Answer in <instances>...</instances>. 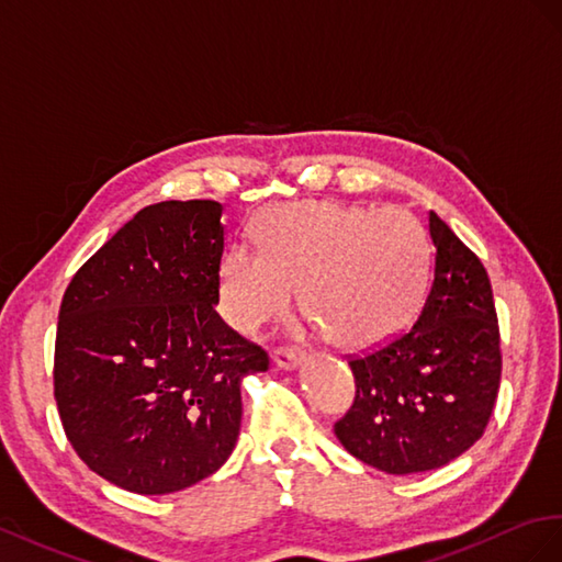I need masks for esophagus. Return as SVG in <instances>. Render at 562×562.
<instances>
[{
	"mask_svg": "<svg viewBox=\"0 0 562 562\" xmlns=\"http://www.w3.org/2000/svg\"><path fill=\"white\" fill-rule=\"evenodd\" d=\"M272 360H276L278 367H282V370H296V367L306 360V356L299 348H292V346H280L276 350V356H272Z\"/></svg>",
	"mask_w": 562,
	"mask_h": 562,
	"instance_id": "esophagus-1",
	"label": "esophagus"
}]
</instances>
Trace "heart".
I'll use <instances>...</instances> for the list:
<instances>
[{
	"label": "heart",
	"mask_w": 562,
	"mask_h": 562,
	"mask_svg": "<svg viewBox=\"0 0 562 562\" xmlns=\"http://www.w3.org/2000/svg\"><path fill=\"white\" fill-rule=\"evenodd\" d=\"M259 251L235 245L221 259V313L243 334L280 323L301 290L303 313L336 346L391 341L419 311L428 239L409 212L308 200L256 221Z\"/></svg>",
	"instance_id": "b5f03b06"
}]
</instances>
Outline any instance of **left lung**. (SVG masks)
Masks as SVG:
<instances>
[{
	"label": "left lung",
	"instance_id": "left-lung-1",
	"mask_svg": "<svg viewBox=\"0 0 562 562\" xmlns=\"http://www.w3.org/2000/svg\"><path fill=\"white\" fill-rule=\"evenodd\" d=\"M428 233L424 306L409 329L348 360L356 400L334 424L352 457L393 475L440 469L483 438L502 381L487 270L436 212Z\"/></svg>",
	"mask_w": 562,
	"mask_h": 562
}]
</instances>
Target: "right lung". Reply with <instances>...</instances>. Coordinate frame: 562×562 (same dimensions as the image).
I'll return each mask as SVG.
<instances>
[{"instance_id":"obj_1","label":"right lung","mask_w":562,"mask_h":562,"mask_svg":"<svg viewBox=\"0 0 562 562\" xmlns=\"http://www.w3.org/2000/svg\"><path fill=\"white\" fill-rule=\"evenodd\" d=\"M223 206L140 210L75 272L60 301L54 395L77 457L136 494L216 473L243 422L239 383L268 352L216 313Z\"/></svg>"}]
</instances>
